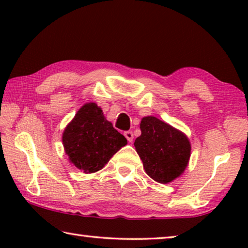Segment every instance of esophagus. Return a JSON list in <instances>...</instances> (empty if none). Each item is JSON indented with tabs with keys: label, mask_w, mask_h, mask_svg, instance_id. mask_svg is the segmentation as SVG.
I'll return each mask as SVG.
<instances>
[{
	"label": "esophagus",
	"mask_w": 248,
	"mask_h": 248,
	"mask_svg": "<svg viewBox=\"0 0 248 248\" xmlns=\"http://www.w3.org/2000/svg\"><path fill=\"white\" fill-rule=\"evenodd\" d=\"M124 137L127 138V140L129 142H132L133 141V133H132V131H125L124 132Z\"/></svg>",
	"instance_id": "34e87169"
}]
</instances>
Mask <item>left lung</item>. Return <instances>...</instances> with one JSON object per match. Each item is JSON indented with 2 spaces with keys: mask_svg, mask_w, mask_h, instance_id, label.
Wrapping results in <instances>:
<instances>
[{
  "mask_svg": "<svg viewBox=\"0 0 248 248\" xmlns=\"http://www.w3.org/2000/svg\"><path fill=\"white\" fill-rule=\"evenodd\" d=\"M140 128L141 136L134 141V146L146 174L162 184L177 178L190 157L187 137L155 117H144Z\"/></svg>",
  "mask_w": 248,
  "mask_h": 248,
  "instance_id": "8db88e82",
  "label": "left lung"
}]
</instances>
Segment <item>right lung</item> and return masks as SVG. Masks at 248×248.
Listing matches in <instances>:
<instances>
[{
	"label": "right lung",
	"mask_w": 248,
	"mask_h": 248,
	"mask_svg": "<svg viewBox=\"0 0 248 248\" xmlns=\"http://www.w3.org/2000/svg\"><path fill=\"white\" fill-rule=\"evenodd\" d=\"M70 161L85 173L102 170L127 139L112 127L95 103L85 104L68 124L62 137Z\"/></svg>",
	"instance_id": "right-lung-1"
}]
</instances>
